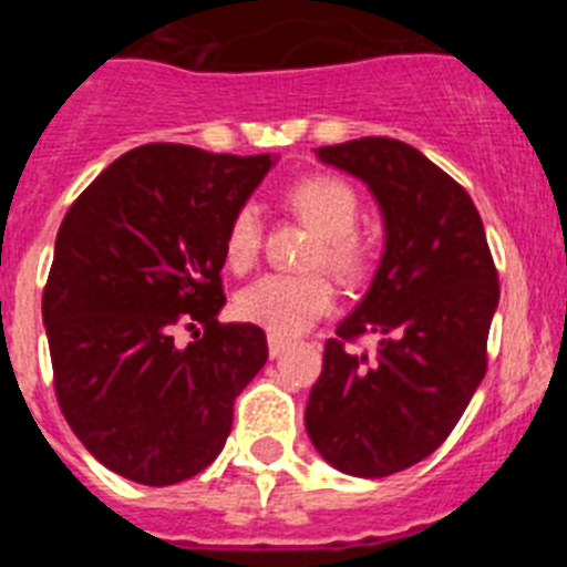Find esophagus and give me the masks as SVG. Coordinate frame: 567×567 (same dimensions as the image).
Masks as SVG:
<instances>
[{
  "label": "esophagus",
  "mask_w": 567,
  "mask_h": 567,
  "mask_svg": "<svg viewBox=\"0 0 567 567\" xmlns=\"http://www.w3.org/2000/svg\"><path fill=\"white\" fill-rule=\"evenodd\" d=\"M267 346H269V358H280V354L289 349V340L280 338V334H269Z\"/></svg>",
  "instance_id": "esophagus-1"
}]
</instances>
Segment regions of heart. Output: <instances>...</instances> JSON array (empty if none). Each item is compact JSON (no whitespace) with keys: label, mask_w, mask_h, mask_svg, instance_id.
<instances>
[{"label":"heart","mask_w":567,"mask_h":567,"mask_svg":"<svg viewBox=\"0 0 567 567\" xmlns=\"http://www.w3.org/2000/svg\"><path fill=\"white\" fill-rule=\"evenodd\" d=\"M287 202L303 221L323 235L318 264H327L338 275H354L363 267V244L354 235L360 215L358 193L332 175H312L295 184ZM264 224L255 204H240L227 224L224 235V258L229 269L247 272L258 260ZM334 289L323 275H264L244 287L235 298V312L240 320L267 329L269 334L307 332L315 320L332 309Z\"/></svg>","instance_id":"1"}]
</instances>
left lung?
I'll return each instance as SVG.
<instances>
[{
    "label": "left lung",
    "mask_w": 567,
    "mask_h": 567,
    "mask_svg": "<svg viewBox=\"0 0 567 567\" xmlns=\"http://www.w3.org/2000/svg\"><path fill=\"white\" fill-rule=\"evenodd\" d=\"M318 158L363 182L383 218L372 287L338 327L374 333L379 352L329 340L303 423L332 468L389 477L440 449L483 383L497 269L468 193L412 144L369 135Z\"/></svg>",
    "instance_id": "1"
}]
</instances>
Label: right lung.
<instances>
[{"instance_id": "1", "label": "right lung", "mask_w": 567, "mask_h": 567, "mask_svg": "<svg viewBox=\"0 0 567 567\" xmlns=\"http://www.w3.org/2000/svg\"><path fill=\"white\" fill-rule=\"evenodd\" d=\"M278 155L144 144L68 209L42 298L64 420L102 465L142 485L207 468L233 403L267 363V334L218 323L224 235ZM182 317L208 327L184 350ZM193 327V323H189Z\"/></svg>"}]
</instances>
